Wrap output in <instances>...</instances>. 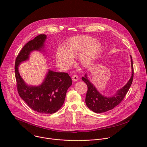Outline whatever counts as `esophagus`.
Here are the masks:
<instances>
[{"label":"esophagus","mask_w":147,"mask_h":147,"mask_svg":"<svg viewBox=\"0 0 147 147\" xmlns=\"http://www.w3.org/2000/svg\"><path fill=\"white\" fill-rule=\"evenodd\" d=\"M78 79H79L78 76L77 74H74V75H73V76H72V80H73V81H77Z\"/></svg>","instance_id":"obj_1"}]
</instances>
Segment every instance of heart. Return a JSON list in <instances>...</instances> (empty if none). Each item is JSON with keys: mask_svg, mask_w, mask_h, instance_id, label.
<instances>
[{"mask_svg": "<svg viewBox=\"0 0 147 147\" xmlns=\"http://www.w3.org/2000/svg\"><path fill=\"white\" fill-rule=\"evenodd\" d=\"M102 46L92 36L78 35L68 39L63 48H58L55 53L57 64L63 69L70 67L72 59L77 56V63L83 67L92 64L100 53Z\"/></svg>", "mask_w": 147, "mask_h": 147, "instance_id": "heart-1", "label": "heart"}]
</instances>
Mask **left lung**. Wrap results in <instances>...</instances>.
<instances>
[{
  "instance_id": "left-lung-1",
  "label": "left lung",
  "mask_w": 147,
  "mask_h": 147,
  "mask_svg": "<svg viewBox=\"0 0 147 147\" xmlns=\"http://www.w3.org/2000/svg\"><path fill=\"white\" fill-rule=\"evenodd\" d=\"M130 58L131 67V77L126 84L118 90L112 96H107L100 94L89 80L87 73L85 74L84 77L81 78L82 80L85 82L88 87V91L86 97V103L90 109L97 113H103L113 109L123 99L131 85L133 79L134 71L133 60L131 55Z\"/></svg>"
}]
</instances>
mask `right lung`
Instances as JSON below:
<instances>
[{"label": "right lung", "mask_w": 147, "mask_h": 147, "mask_svg": "<svg viewBox=\"0 0 147 147\" xmlns=\"http://www.w3.org/2000/svg\"><path fill=\"white\" fill-rule=\"evenodd\" d=\"M46 39V35L40 34L24 46L16 60L15 76L18 94L28 106L40 113L52 114L57 112L65 102L67 91L72 84L69 75L48 69L40 85L31 86L24 81L18 71L20 64L28 60L32 52H45Z\"/></svg>", "instance_id": "1"}]
</instances>
